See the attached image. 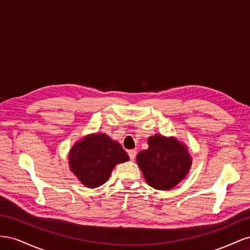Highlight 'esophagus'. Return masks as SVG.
Segmentation results:
<instances>
[{
    "label": "esophagus",
    "instance_id": "esophagus-1",
    "mask_svg": "<svg viewBox=\"0 0 250 250\" xmlns=\"http://www.w3.org/2000/svg\"><path fill=\"white\" fill-rule=\"evenodd\" d=\"M135 154H137V152H135V150H128V155H129L131 161H133L134 158H135Z\"/></svg>",
    "mask_w": 250,
    "mask_h": 250
}]
</instances>
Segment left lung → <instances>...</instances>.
Masks as SVG:
<instances>
[{"label": "left lung", "mask_w": 250, "mask_h": 250, "mask_svg": "<svg viewBox=\"0 0 250 250\" xmlns=\"http://www.w3.org/2000/svg\"><path fill=\"white\" fill-rule=\"evenodd\" d=\"M148 149L137 155L146 183L156 190L167 191L186 178L192 160L188 148L175 138L155 134L148 139Z\"/></svg>", "instance_id": "8db88e82"}]
</instances>
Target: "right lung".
I'll list each match as a JSON object with an SVG mask.
<instances>
[{
  "label": "right lung",
  "instance_id": "add662e5",
  "mask_svg": "<svg viewBox=\"0 0 250 250\" xmlns=\"http://www.w3.org/2000/svg\"><path fill=\"white\" fill-rule=\"evenodd\" d=\"M128 160L122 146L105 133L90 134L78 141L69 154L72 172L87 188L106 183L116 165Z\"/></svg>",
  "mask_w": 250,
  "mask_h": 250
}]
</instances>
